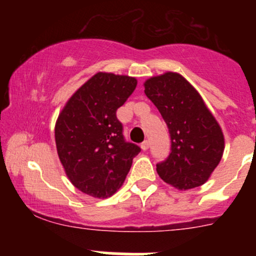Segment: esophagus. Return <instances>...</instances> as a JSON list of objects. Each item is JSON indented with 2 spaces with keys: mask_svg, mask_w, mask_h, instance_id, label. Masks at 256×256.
<instances>
[{
  "mask_svg": "<svg viewBox=\"0 0 256 256\" xmlns=\"http://www.w3.org/2000/svg\"><path fill=\"white\" fill-rule=\"evenodd\" d=\"M140 148H142V150H146V149L149 148V142L148 140H144V142H142V144H140Z\"/></svg>",
  "mask_w": 256,
  "mask_h": 256,
  "instance_id": "1",
  "label": "esophagus"
}]
</instances>
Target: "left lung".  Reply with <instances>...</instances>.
Listing matches in <instances>:
<instances>
[{"label":"left lung","instance_id":"8db88e82","mask_svg":"<svg viewBox=\"0 0 256 256\" xmlns=\"http://www.w3.org/2000/svg\"><path fill=\"white\" fill-rule=\"evenodd\" d=\"M144 92L171 136V152L156 165L158 174L179 190L204 184L222 160L225 142L222 128L201 95L176 72L146 79Z\"/></svg>","mask_w":256,"mask_h":256}]
</instances>
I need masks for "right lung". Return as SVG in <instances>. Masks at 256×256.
<instances>
[{"label":"right lung","instance_id":"1","mask_svg":"<svg viewBox=\"0 0 256 256\" xmlns=\"http://www.w3.org/2000/svg\"><path fill=\"white\" fill-rule=\"evenodd\" d=\"M137 79L98 72L67 101L55 125L58 155L71 183L106 198L124 183L140 152L126 142L116 110L136 89Z\"/></svg>","mask_w":256,"mask_h":256}]
</instances>
